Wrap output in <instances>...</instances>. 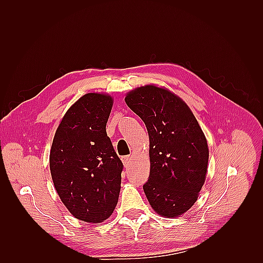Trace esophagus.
<instances>
[{
    "instance_id": "esophagus-1",
    "label": "esophagus",
    "mask_w": 263,
    "mask_h": 263,
    "mask_svg": "<svg viewBox=\"0 0 263 263\" xmlns=\"http://www.w3.org/2000/svg\"><path fill=\"white\" fill-rule=\"evenodd\" d=\"M122 161H123L124 166H128V165H129V162H130V157H129V156H124V157H122Z\"/></svg>"
}]
</instances>
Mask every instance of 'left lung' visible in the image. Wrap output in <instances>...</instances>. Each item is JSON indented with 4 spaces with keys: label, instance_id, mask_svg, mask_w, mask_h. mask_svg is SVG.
<instances>
[{
    "label": "left lung",
    "instance_id": "8db88e82",
    "mask_svg": "<svg viewBox=\"0 0 263 263\" xmlns=\"http://www.w3.org/2000/svg\"><path fill=\"white\" fill-rule=\"evenodd\" d=\"M125 102L149 135L150 174L142 186L148 202L161 216L179 217L192 208L205 182V135L185 102L163 87H137Z\"/></svg>",
    "mask_w": 263,
    "mask_h": 263
}]
</instances>
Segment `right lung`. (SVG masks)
<instances>
[{
    "instance_id": "add662e5",
    "label": "right lung",
    "mask_w": 263,
    "mask_h": 263,
    "mask_svg": "<svg viewBox=\"0 0 263 263\" xmlns=\"http://www.w3.org/2000/svg\"><path fill=\"white\" fill-rule=\"evenodd\" d=\"M112 106L107 94L83 95L61 119L50 150L55 191L69 212L86 222L107 219L121 191L123 163L106 134Z\"/></svg>"
}]
</instances>
